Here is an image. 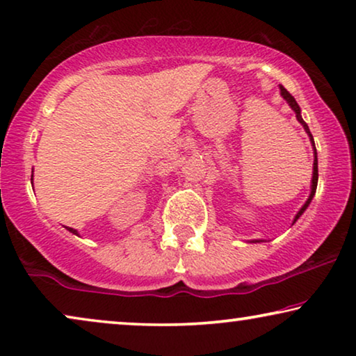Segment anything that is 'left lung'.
<instances>
[{"label":"left lung","mask_w":356,"mask_h":356,"mask_svg":"<svg viewBox=\"0 0 356 356\" xmlns=\"http://www.w3.org/2000/svg\"><path fill=\"white\" fill-rule=\"evenodd\" d=\"M280 92H282V95H284V99H285L286 102H289V105L291 106V110H293V111H295V113H296V120H298V121H300V123H301V124H303V128H305V131H306V133H308V134H309V138H311V144H313V145H314V139H313V134H311V133H309V128H308V124H306V123H305V121H303V118H301V113H300V106H298V104H296V100L293 99V95H291V94H290V92H289V90H286L284 86H280ZM316 188H318V155H316V149H314V163H313V184H311V194H309L308 201H306V204H305V206L300 209V212H298V213H296V217H295V220H293V222H296V220H298V218H300V216H301V213H303V212L306 211V207H308V206H309L311 199H313V196H314V193H316Z\"/></svg>","instance_id":"obj_1"}]
</instances>
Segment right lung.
<instances>
[{
	"instance_id": "1",
	"label": "right lung",
	"mask_w": 356,
	"mask_h": 356,
	"mask_svg": "<svg viewBox=\"0 0 356 356\" xmlns=\"http://www.w3.org/2000/svg\"><path fill=\"white\" fill-rule=\"evenodd\" d=\"M66 228H67V230H70L71 233H74V235H77V232L74 230V228H70V227H66Z\"/></svg>"
}]
</instances>
